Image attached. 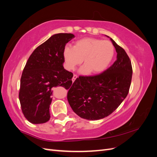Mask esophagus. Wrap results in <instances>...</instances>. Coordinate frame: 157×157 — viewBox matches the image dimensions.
Returning <instances> with one entry per match:
<instances>
[{
    "mask_svg": "<svg viewBox=\"0 0 157 157\" xmlns=\"http://www.w3.org/2000/svg\"><path fill=\"white\" fill-rule=\"evenodd\" d=\"M78 77V76L77 75H73V78H72V80H73V82H74L75 80H76V78H77Z\"/></svg>",
    "mask_w": 157,
    "mask_h": 157,
    "instance_id": "obj_1",
    "label": "esophagus"
}]
</instances>
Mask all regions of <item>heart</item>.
Here are the masks:
<instances>
[{
  "instance_id": "obj_1",
  "label": "heart",
  "mask_w": 157,
  "mask_h": 157,
  "mask_svg": "<svg viewBox=\"0 0 157 157\" xmlns=\"http://www.w3.org/2000/svg\"><path fill=\"white\" fill-rule=\"evenodd\" d=\"M115 55L111 42L94 38H85L75 42L73 46H66L63 51L65 67L74 70L82 62V72L98 73L105 70Z\"/></svg>"
}]
</instances>
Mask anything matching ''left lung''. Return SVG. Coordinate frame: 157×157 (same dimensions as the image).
I'll list each match as a JSON object with an SVG mask.
<instances>
[{"label":"left lung","mask_w":157,"mask_h":157,"mask_svg":"<svg viewBox=\"0 0 157 157\" xmlns=\"http://www.w3.org/2000/svg\"><path fill=\"white\" fill-rule=\"evenodd\" d=\"M117 56L103 73L79 76L69 90L67 100L73 111L86 120H99L115 111L129 92L132 67L125 50L111 39Z\"/></svg>","instance_id":"1"}]
</instances>
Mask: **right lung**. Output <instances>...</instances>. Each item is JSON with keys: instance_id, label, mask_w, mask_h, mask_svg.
<instances>
[{"instance_id": "right-lung-1", "label": "right lung", "mask_w": 157, "mask_h": 157, "mask_svg": "<svg viewBox=\"0 0 157 157\" xmlns=\"http://www.w3.org/2000/svg\"><path fill=\"white\" fill-rule=\"evenodd\" d=\"M73 38L71 33L54 35L38 46L27 61L21 77L19 99L23 115L33 124L50 120L52 88H68L72 84L73 74L63 66V51Z\"/></svg>"}]
</instances>
